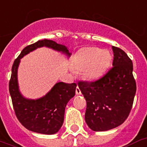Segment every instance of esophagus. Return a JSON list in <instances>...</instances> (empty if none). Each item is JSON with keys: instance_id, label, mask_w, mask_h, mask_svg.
Masks as SVG:
<instances>
[{"instance_id": "34e87169", "label": "esophagus", "mask_w": 147, "mask_h": 147, "mask_svg": "<svg viewBox=\"0 0 147 147\" xmlns=\"http://www.w3.org/2000/svg\"><path fill=\"white\" fill-rule=\"evenodd\" d=\"M76 94H77V95H81V90H80V88L78 87V86H77V87H76Z\"/></svg>"}]
</instances>
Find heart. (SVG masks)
Returning <instances> with one entry per match:
<instances>
[{"label":"heart","mask_w":147,"mask_h":147,"mask_svg":"<svg viewBox=\"0 0 147 147\" xmlns=\"http://www.w3.org/2000/svg\"><path fill=\"white\" fill-rule=\"evenodd\" d=\"M112 57L108 50L88 46L80 49L76 55L74 68L84 70V76L90 80L100 78L111 65Z\"/></svg>","instance_id":"obj_1"}]
</instances>
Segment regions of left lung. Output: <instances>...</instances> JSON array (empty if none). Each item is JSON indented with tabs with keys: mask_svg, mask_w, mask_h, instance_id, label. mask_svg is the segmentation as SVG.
Instances as JSON below:
<instances>
[{
	"mask_svg": "<svg viewBox=\"0 0 147 147\" xmlns=\"http://www.w3.org/2000/svg\"><path fill=\"white\" fill-rule=\"evenodd\" d=\"M113 66L94 81H78L87 102L85 121L92 130L104 131L125 122L136 92L132 61L126 53L112 46Z\"/></svg>",
	"mask_w": 147,
	"mask_h": 147,
	"instance_id": "obj_1",
	"label": "left lung"
}]
</instances>
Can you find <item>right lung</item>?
I'll return each mask as SVG.
<instances>
[{
	"label": "right lung",
	"mask_w": 147,
	"mask_h": 147,
	"mask_svg": "<svg viewBox=\"0 0 147 147\" xmlns=\"http://www.w3.org/2000/svg\"><path fill=\"white\" fill-rule=\"evenodd\" d=\"M42 46L61 51L69 55L67 47L50 39L39 40L26 46L13 63L9 90L16 116L23 126L34 132L53 134L57 132L62 126L66 104L76 94L77 84L57 83L48 94L36 100H30L22 96L18 91L17 81V69L20 59L32 51Z\"/></svg>",
	"instance_id": "right-lung-1"
}]
</instances>
